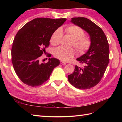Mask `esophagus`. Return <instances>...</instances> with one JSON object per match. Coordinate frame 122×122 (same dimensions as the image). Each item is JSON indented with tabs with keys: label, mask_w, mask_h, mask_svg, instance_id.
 Here are the masks:
<instances>
[{
	"label": "esophagus",
	"mask_w": 122,
	"mask_h": 122,
	"mask_svg": "<svg viewBox=\"0 0 122 122\" xmlns=\"http://www.w3.org/2000/svg\"><path fill=\"white\" fill-rule=\"evenodd\" d=\"M60 63H61V64H62L63 66H65L66 64V63L65 62H64V61H60Z\"/></svg>",
	"instance_id": "1"
}]
</instances>
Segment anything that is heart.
I'll return each instance as SVG.
<instances>
[{
	"instance_id": "heart-1",
	"label": "heart",
	"mask_w": 122,
	"mask_h": 122,
	"mask_svg": "<svg viewBox=\"0 0 122 122\" xmlns=\"http://www.w3.org/2000/svg\"><path fill=\"white\" fill-rule=\"evenodd\" d=\"M66 32L72 39V45L80 54L85 53L90 49L91 40L89 37L84 36V31L77 25H70L65 29ZM62 35L60 29H58L52 35L50 42L53 46L57 45ZM76 54L73 48H66L60 46L54 51V55L62 61H67L72 59Z\"/></svg>"
}]
</instances>
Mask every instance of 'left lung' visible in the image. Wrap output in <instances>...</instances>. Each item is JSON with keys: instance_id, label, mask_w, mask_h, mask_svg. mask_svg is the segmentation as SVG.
I'll return each mask as SVG.
<instances>
[{"instance_id": "8db88e82", "label": "left lung", "mask_w": 122, "mask_h": 122, "mask_svg": "<svg viewBox=\"0 0 122 122\" xmlns=\"http://www.w3.org/2000/svg\"><path fill=\"white\" fill-rule=\"evenodd\" d=\"M71 22L88 33L91 45L86 53L76 59L83 66H75L68 79L75 87L89 89L97 85L103 76L110 60L109 46L102 29L91 20L77 17L72 18Z\"/></svg>"}]
</instances>
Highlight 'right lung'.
Wrapping results in <instances>:
<instances>
[{"instance_id": "obj_1", "label": "right lung", "mask_w": 122, "mask_h": 122, "mask_svg": "<svg viewBox=\"0 0 122 122\" xmlns=\"http://www.w3.org/2000/svg\"><path fill=\"white\" fill-rule=\"evenodd\" d=\"M66 20L36 18L18 31L12 44L11 61L17 76L25 84L33 87L41 85L59 65L56 58H49L46 63H40L39 59L49 46L52 33Z\"/></svg>"}]
</instances>
